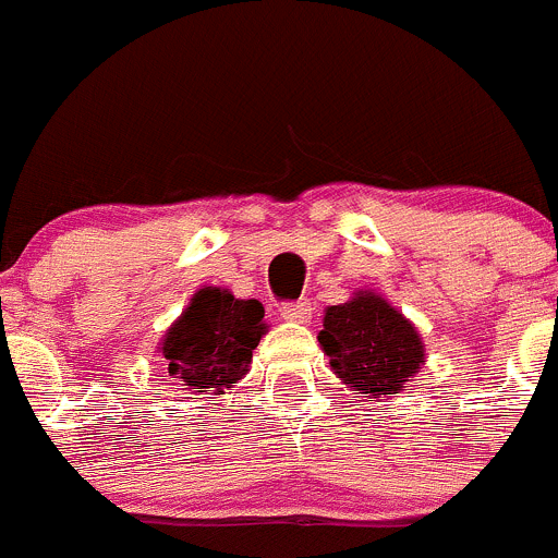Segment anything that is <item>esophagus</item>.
<instances>
[{
    "mask_svg": "<svg viewBox=\"0 0 558 558\" xmlns=\"http://www.w3.org/2000/svg\"><path fill=\"white\" fill-rule=\"evenodd\" d=\"M281 317L290 319V323H308L312 319V303L303 298V301L281 303Z\"/></svg>",
    "mask_w": 558,
    "mask_h": 558,
    "instance_id": "esophagus-1",
    "label": "esophagus"
}]
</instances>
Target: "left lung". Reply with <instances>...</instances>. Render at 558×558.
I'll return each instance as SVG.
<instances>
[{
  "mask_svg": "<svg viewBox=\"0 0 558 558\" xmlns=\"http://www.w3.org/2000/svg\"><path fill=\"white\" fill-rule=\"evenodd\" d=\"M317 339L336 377L374 399L404 388L426 355L415 325L368 290L325 308Z\"/></svg>",
  "mask_w": 558,
  "mask_h": 558,
  "instance_id": "8db88e82",
  "label": "left lung"
}]
</instances>
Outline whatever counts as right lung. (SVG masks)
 Segmentation results:
<instances>
[{
  "mask_svg": "<svg viewBox=\"0 0 558 558\" xmlns=\"http://www.w3.org/2000/svg\"><path fill=\"white\" fill-rule=\"evenodd\" d=\"M260 301H241L222 287H203L192 295L162 339V355L175 383L195 393L222 396L252 363V350L266 333Z\"/></svg>",
  "mask_w": 558,
  "mask_h": 558,
  "instance_id": "1",
  "label": "right lung"
}]
</instances>
